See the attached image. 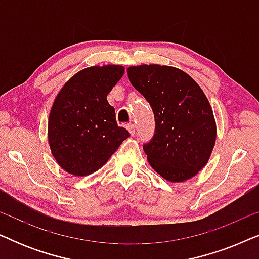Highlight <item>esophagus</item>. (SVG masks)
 Listing matches in <instances>:
<instances>
[{"label": "esophagus", "instance_id": "esophagus-1", "mask_svg": "<svg viewBox=\"0 0 259 259\" xmlns=\"http://www.w3.org/2000/svg\"><path fill=\"white\" fill-rule=\"evenodd\" d=\"M127 130L130 131L131 136H134V133H136V125H134V123H128V125H127Z\"/></svg>", "mask_w": 259, "mask_h": 259}]
</instances>
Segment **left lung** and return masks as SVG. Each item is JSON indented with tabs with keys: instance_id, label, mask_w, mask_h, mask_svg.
<instances>
[{
	"instance_id": "left-lung-1",
	"label": "left lung",
	"mask_w": 259,
	"mask_h": 259,
	"mask_svg": "<svg viewBox=\"0 0 259 259\" xmlns=\"http://www.w3.org/2000/svg\"><path fill=\"white\" fill-rule=\"evenodd\" d=\"M127 74L154 114V134L143 146L150 165L168 182L192 178L207 164L217 136L204 92L175 67L143 65Z\"/></svg>"
}]
</instances>
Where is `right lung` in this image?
Listing matches in <instances>:
<instances>
[{"label": "right lung", "mask_w": 259, "mask_h": 259, "mask_svg": "<svg viewBox=\"0 0 259 259\" xmlns=\"http://www.w3.org/2000/svg\"><path fill=\"white\" fill-rule=\"evenodd\" d=\"M125 72L108 65L80 70L67 81L53 104L48 121L52 153L66 172L91 175L104 166L130 132L118 126L107 94Z\"/></svg>", "instance_id": "right-lung-1"}]
</instances>
